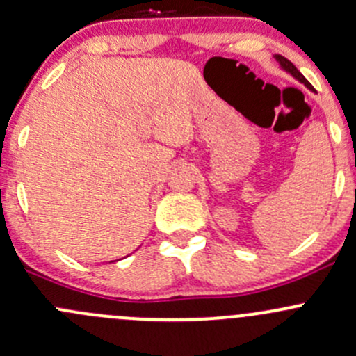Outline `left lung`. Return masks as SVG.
<instances>
[{
	"mask_svg": "<svg viewBox=\"0 0 356 356\" xmlns=\"http://www.w3.org/2000/svg\"><path fill=\"white\" fill-rule=\"evenodd\" d=\"M276 61H278L280 65H282V68H283V70H286L288 73H290V74H293V76L297 78L298 81H302V83L307 85V87H309V88H312V87H310V85H309V81L305 80V76H304V74H302L300 71H298L297 68H295V66H293V63H291V61H288V59H286V58H283V56H276Z\"/></svg>",
	"mask_w": 356,
	"mask_h": 356,
	"instance_id": "obj_1",
	"label": "left lung"
}]
</instances>
